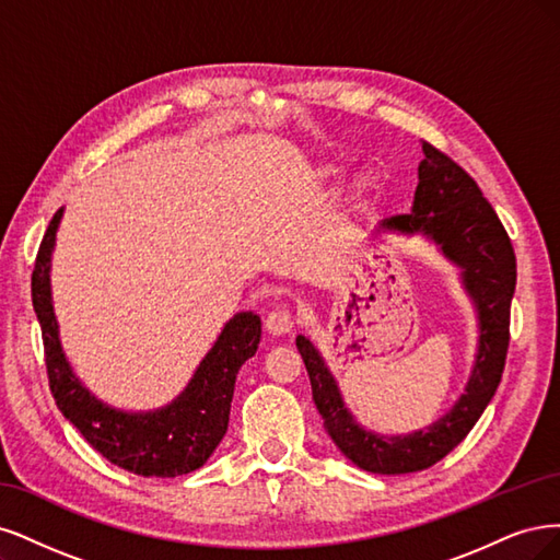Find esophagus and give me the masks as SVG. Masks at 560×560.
Masks as SVG:
<instances>
[{"label": "esophagus", "instance_id": "obj_1", "mask_svg": "<svg viewBox=\"0 0 560 560\" xmlns=\"http://www.w3.org/2000/svg\"><path fill=\"white\" fill-rule=\"evenodd\" d=\"M265 328L269 335H288L293 330V314L283 310V306H277V310H272L267 314L265 318Z\"/></svg>", "mask_w": 560, "mask_h": 560}]
</instances>
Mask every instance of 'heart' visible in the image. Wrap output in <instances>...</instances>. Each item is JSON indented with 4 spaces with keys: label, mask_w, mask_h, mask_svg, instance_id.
Wrapping results in <instances>:
<instances>
[{
    "label": "heart",
    "mask_w": 560,
    "mask_h": 560,
    "mask_svg": "<svg viewBox=\"0 0 560 560\" xmlns=\"http://www.w3.org/2000/svg\"><path fill=\"white\" fill-rule=\"evenodd\" d=\"M318 174H320V178H332V176H337L339 174V167L335 165V162H326V165H320V170H318ZM372 192H374V182H372V176L370 174H358L353 182L349 184V188H347V195H345V205H347V209L349 211H353V213H358V211H363L368 205H370V200H372Z\"/></svg>",
    "instance_id": "b5f03b06"
}]
</instances>
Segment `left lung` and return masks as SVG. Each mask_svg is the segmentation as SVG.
Returning <instances> with one entry per match:
<instances>
[{
    "instance_id": "1",
    "label": "left lung",
    "mask_w": 560,
    "mask_h": 560,
    "mask_svg": "<svg viewBox=\"0 0 560 560\" xmlns=\"http://www.w3.org/2000/svg\"><path fill=\"white\" fill-rule=\"evenodd\" d=\"M419 186L411 211L378 223L376 234L425 237L460 269V285L477 312V353L465 390L446 413L407 435H378L355 421L326 360L304 335L295 345L312 382L316 409L337 448L360 470L374 475L419 472L442 460L479 421L498 390L510 347V306L516 258L498 213L475 178L423 141Z\"/></svg>"
}]
</instances>
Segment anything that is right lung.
<instances>
[{
  "instance_id": "add662e5",
  "label": "right lung",
  "mask_w": 560,
  "mask_h": 560,
  "mask_svg": "<svg viewBox=\"0 0 560 560\" xmlns=\"http://www.w3.org/2000/svg\"><path fill=\"white\" fill-rule=\"evenodd\" d=\"M62 213L65 207L48 223L32 272V304L42 326L48 384L58 409L90 446L122 470L141 477H178L197 470L225 435L237 372L260 345V316L234 314L188 386L165 407L125 411L102 402L69 365L52 306L50 262Z\"/></svg>"
}]
</instances>
